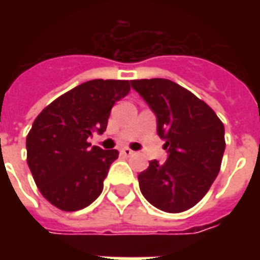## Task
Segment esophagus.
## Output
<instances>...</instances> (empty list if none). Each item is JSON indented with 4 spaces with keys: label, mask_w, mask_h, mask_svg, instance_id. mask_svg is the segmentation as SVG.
Listing matches in <instances>:
<instances>
[{
    "label": "esophagus",
    "mask_w": 260,
    "mask_h": 260,
    "mask_svg": "<svg viewBox=\"0 0 260 260\" xmlns=\"http://www.w3.org/2000/svg\"><path fill=\"white\" fill-rule=\"evenodd\" d=\"M121 154H124L125 157H129V156H134L135 152H134V150H131L129 147H124V149H121Z\"/></svg>",
    "instance_id": "esophagus-1"
}]
</instances>
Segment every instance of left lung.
<instances>
[{
    "mask_svg": "<svg viewBox=\"0 0 260 260\" xmlns=\"http://www.w3.org/2000/svg\"><path fill=\"white\" fill-rule=\"evenodd\" d=\"M157 118L166 141V163L152 160L138 175L142 195L167 213L191 209L216 180L225 149L224 125L206 103L175 82L161 78L131 80Z\"/></svg>",
    "mask_w": 260,
    "mask_h": 260,
    "instance_id": "8db88e82",
    "label": "left lung"
}]
</instances>
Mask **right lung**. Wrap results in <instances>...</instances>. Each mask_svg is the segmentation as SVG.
Segmentation results:
<instances>
[{
    "instance_id": "add662e5",
    "label": "right lung",
    "mask_w": 260,
    "mask_h": 260,
    "mask_svg": "<svg viewBox=\"0 0 260 260\" xmlns=\"http://www.w3.org/2000/svg\"><path fill=\"white\" fill-rule=\"evenodd\" d=\"M129 90V80H89L37 115L26 138L27 166L39 191L51 205L75 212L102 193L118 152L91 146L89 138L106 131L111 108Z\"/></svg>"
}]
</instances>
